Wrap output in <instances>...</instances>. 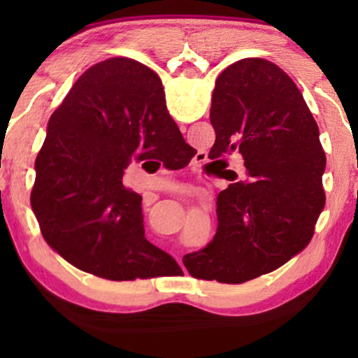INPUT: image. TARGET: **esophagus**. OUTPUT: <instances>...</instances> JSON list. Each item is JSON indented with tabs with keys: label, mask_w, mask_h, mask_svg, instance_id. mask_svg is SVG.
<instances>
[{
	"label": "esophagus",
	"mask_w": 358,
	"mask_h": 358,
	"mask_svg": "<svg viewBox=\"0 0 358 358\" xmlns=\"http://www.w3.org/2000/svg\"><path fill=\"white\" fill-rule=\"evenodd\" d=\"M193 200H195L196 202V205H199V207H202V208H207L208 205H210V202H208V199L207 196H203V195H200V193H193Z\"/></svg>",
	"instance_id": "esophagus-1"
}]
</instances>
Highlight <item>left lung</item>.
I'll use <instances>...</instances> for the list:
<instances>
[{
    "label": "left lung",
    "instance_id": "8db88e82",
    "mask_svg": "<svg viewBox=\"0 0 358 358\" xmlns=\"http://www.w3.org/2000/svg\"><path fill=\"white\" fill-rule=\"evenodd\" d=\"M208 158L229 187L217 196V232L205 249L227 285L281 268L306 248L324 205V151L301 94L276 69L241 60L215 82Z\"/></svg>",
    "mask_w": 358,
    "mask_h": 358
}]
</instances>
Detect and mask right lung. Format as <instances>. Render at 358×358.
<instances>
[{
    "mask_svg": "<svg viewBox=\"0 0 358 358\" xmlns=\"http://www.w3.org/2000/svg\"><path fill=\"white\" fill-rule=\"evenodd\" d=\"M159 116H168L165 89L153 71L102 62L52 114L36 156L34 202L48 241L109 291L159 276L168 257L148 241L141 196L122 183L155 151Z\"/></svg>",
    "mask_w": 358,
    "mask_h": 358,
    "instance_id": "right-lung-1",
    "label": "right lung"
}]
</instances>
